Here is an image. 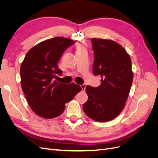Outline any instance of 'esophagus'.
Instances as JSON below:
<instances>
[{
	"instance_id": "esophagus-1",
	"label": "esophagus",
	"mask_w": 158,
	"mask_h": 158,
	"mask_svg": "<svg viewBox=\"0 0 158 158\" xmlns=\"http://www.w3.org/2000/svg\"><path fill=\"white\" fill-rule=\"evenodd\" d=\"M81 86V88H82V91H85V84H82L80 85Z\"/></svg>"
}]
</instances>
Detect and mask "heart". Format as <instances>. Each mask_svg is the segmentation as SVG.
I'll list each match as a JSON object with an SVG mask.
<instances>
[{
	"label": "heart",
	"mask_w": 158,
	"mask_h": 158,
	"mask_svg": "<svg viewBox=\"0 0 158 158\" xmlns=\"http://www.w3.org/2000/svg\"><path fill=\"white\" fill-rule=\"evenodd\" d=\"M85 51V47L83 44H77L76 46V52Z\"/></svg>",
	"instance_id": "b5f03b06"
}]
</instances>
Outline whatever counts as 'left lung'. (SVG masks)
<instances>
[{"mask_svg":"<svg viewBox=\"0 0 158 158\" xmlns=\"http://www.w3.org/2000/svg\"><path fill=\"white\" fill-rule=\"evenodd\" d=\"M94 52L93 73L101 76V85L85 88L88 99L83 104L86 115L105 123L111 121L125 106L133 80L130 55L111 40L92 39Z\"/></svg>","mask_w":158,"mask_h":158,"instance_id":"obj_1","label":"left lung"}]
</instances>
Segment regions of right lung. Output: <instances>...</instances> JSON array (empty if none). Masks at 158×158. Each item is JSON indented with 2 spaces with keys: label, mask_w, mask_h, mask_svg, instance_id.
Masks as SVG:
<instances>
[{
  "label": "right lung",
  "mask_w": 158,
  "mask_h": 158,
  "mask_svg": "<svg viewBox=\"0 0 158 158\" xmlns=\"http://www.w3.org/2000/svg\"><path fill=\"white\" fill-rule=\"evenodd\" d=\"M74 41L56 37L42 41L28 51L21 64V86L32 111L38 116L52 118L63 113L65 103L82 90L74 82H56L60 75L57 63Z\"/></svg>",
  "instance_id": "1"
}]
</instances>
